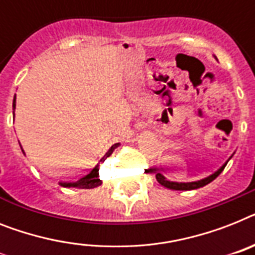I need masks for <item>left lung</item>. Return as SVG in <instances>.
I'll list each match as a JSON object with an SVG mask.
<instances>
[{
	"label": "left lung",
	"mask_w": 255,
	"mask_h": 255,
	"mask_svg": "<svg viewBox=\"0 0 255 255\" xmlns=\"http://www.w3.org/2000/svg\"><path fill=\"white\" fill-rule=\"evenodd\" d=\"M232 157H233V154H232L228 160H227V162L223 163V165H221V166L219 167L216 171H215V173H212V174L208 175V177L203 178V179H199V181H194V182H173V181H169L166 177H163L161 173H158V169H153L152 171H154V173H156L157 182H158L161 186H163V187L170 188V190H178V191H188V190H196V188H200V187H203V186H206V185H208V183H211V182L214 181L215 178H217L219 175H220L221 171L224 170V167L227 166V163H228V161L231 160Z\"/></svg>",
	"instance_id": "left-lung-1"
}]
</instances>
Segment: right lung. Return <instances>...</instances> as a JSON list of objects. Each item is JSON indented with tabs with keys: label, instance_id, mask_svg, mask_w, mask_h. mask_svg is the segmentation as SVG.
I'll use <instances>...</instances> for the list:
<instances>
[{
	"label": "right lung",
	"instance_id": "1",
	"mask_svg": "<svg viewBox=\"0 0 255 255\" xmlns=\"http://www.w3.org/2000/svg\"><path fill=\"white\" fill-rule=\"evenodd\" d=\"M13 110H15V97H14L13 99ZM13 115H14V111H13ZM20 145V144H19ZM121 145L119 142H117V144H114L111 148L109 149L106 152V154L101 158V161H105L107 158V157H110L111 154H113V152L115 150V149L118 148V146ZM20 149H22V152H23L24 154V150L23 148H22V145H20ZM99 161V162H101ZM99 162L95 165L94 167L92 169V171L89 173V174H86L85 177L80 178L78 181H74V182H65V181H60L59 185L61 186V187H76V188H94V187H98V186L102 185V181L99 179Z\"/></svg>",
	"mask_w": 255,
	"mask_h": 255
}]
</instances>
